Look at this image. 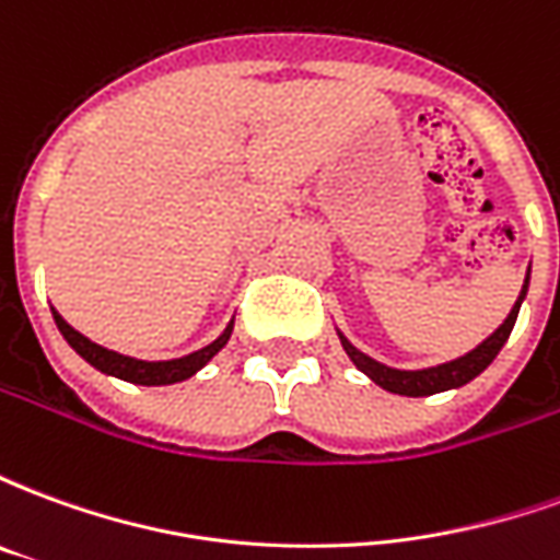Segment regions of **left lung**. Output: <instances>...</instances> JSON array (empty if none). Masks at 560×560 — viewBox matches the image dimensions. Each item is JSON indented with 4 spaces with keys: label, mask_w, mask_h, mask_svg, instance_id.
<instances>
[{
    "label": "left lung",
    "mask_w": 560,
    "mask_h": 560,
    "mask_svg": "<svg viewBox=\"0 0 560 560\" xmlns=\"http://www.w3.org/2000/svg\"><path fill=\"white\" fill-rule=\"evenodd\" d=\"M525 288H528V276H525ZM525 288H522V293H518L516 305H513V312L506 315L504 324L494 329L492 336L482 341L480 348H474V351L465 353V357H458V360H453V363L434 365V369H422V372H399V369H387V365L375 363L372 357L360 353L357 348H353L351 341L345 339V336H341V345H345L348 357L357 363V369L372 377L377 387L389 389V393H399V396H432V393H441V389L462 387V384H468V381H474V377L480 375L482 369L498 357V351L504 348V341L510 339L513 324H516L518 305H522Z\"/></svg>",
    "instance_id": "obj_1"
}]
</instances>
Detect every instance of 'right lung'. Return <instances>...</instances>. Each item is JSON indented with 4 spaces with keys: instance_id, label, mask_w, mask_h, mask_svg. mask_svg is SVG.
Segmentation results:
<instances>
[{
    "instance_id": "1",
    "label": "right lung",
    "mask_w": 560,
    "mask_h": 560,
    "mask_svg": "<svg viewBox=\"0 0 560 560\" xmlns=\"http://www.w3.org/2000/svg\"><path fill=\"white\" fill-rule=\"evenodd\" d=\"M54 320L59 332L66 336V341L74 348V351L92 363L95 369H102L104 375H116L122 377V381H131V384H143V387H159V384H176V381H185V377H191L197 369H203V365L215 357V353L228 345L233 332V320L228 324V329L221 332L219 339L207 345L203 351H195L183 357V360H167V363H143V360H131V357H122V353H114L102 348V345H95L86 336H80L78 329H71L62 320V317L54 312Z\"/></svg>"
}]
</instances>
